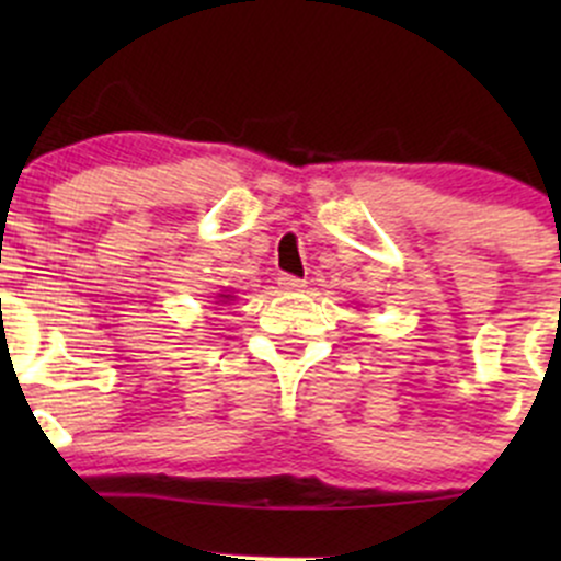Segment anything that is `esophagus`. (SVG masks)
<instances>
[{
	"label": "esophagus",
	"instance_id": "esophagus-1",
	"mask_svg": "<svg viewBox=\"0 0 561 561\" xmlns=\"http://www.w3.org/2000/svg\"><path fill=\"white\" fill-rule=\"evenodd\" d=\"M276 285H279V290H287V293H298L307 287V282L298 279V276H290V274H282L279 279H276Z\"/></svg>",
	"mask_w": 561,
	"mask_h": 561
}]
</instances>
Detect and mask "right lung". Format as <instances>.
<instances>
[{"mask_svg":"<svg viewBox=\"0 0 561 561\" xmlns=\"http://www.w3.org/2000/svg\"><path fill=\"white\" fill-rule=\"evenodd\" d=\"M219 301H222V304H228V301H233V296H225V293H219Z\"/></svg>","mask_w":561,"mask_h":561,"instance_id":"1","label":"right lung"}]
</instances>
